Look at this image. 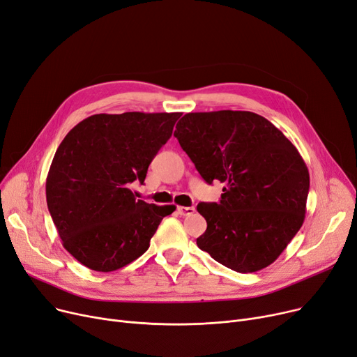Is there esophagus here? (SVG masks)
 Instances as JSON below:
<instances>
[{
	"label": "esophagus",
	"mask_w": 357,
	"mask_h": 357,
	"mask_svg": "<svg viewBox=\"0 0 357 357\" xmlns=\"http://www.w3.org/2000/svg\"><path fill=\"white\" fill-rule=\"evenodd\" d=\"M178 213L181 215H191L192 213H195L194 207H178Z\"/></svg>",
	"instance_id": "1"
}]
</instances>
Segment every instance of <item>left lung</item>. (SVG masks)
Masks as SVG:
<instances>
[{
	"mask_svg": "<svg viewBox=\"0 0 357 357\" xmlns=\"http://www.w3.org/2000/svg\"><path fill=\"white\" fill-rule=\"evenodd\" d=\"M207 183H225L219 203H199L201 251L238 273L278 258L303 225L309 172L284 134L248 111L185 114L174 134Z\"/></svg>",
	"mask_w": 357,
	"mask_h": 357,
	"instance_id": "1",
	"label": "left lung"
}]
</instances>
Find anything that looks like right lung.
Returning <instances> with one entry per match:
<instances>
[{
	"label": "right lung",
	"instance_id": "right-lung-1",
	"mask_svg": "<svg viewBox=\"0 0 357 357\" xmlns=\"http://www.w3.org/2000/svg\"><path fill=\"white\" fill-rule=\"evenodd\" d=\"M182 114L91 115L55 151L46 203L66 250L90 270L109 273L142 257L175 206L138 199L149 165Z\"/></svg>",
	"mask_w": 357,
	"mask_h": 357
}]
</instances>
